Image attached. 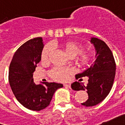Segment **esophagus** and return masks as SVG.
<instances>
[{"instance_id":"esophagus-1","label":"esophagus","mask_w":125,"mask_h":125,"mask_svg":"<svg viewBox=\"0 0 125 125\" xmlns=\"http://www.w3.org/2000/svg\"><path fill=\"white\" fill-rule=\"evenodd\" d=\"M63 86L65 88H71V85L70 84H63Z\"/></svg>"}]
</instances>
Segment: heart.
<instances>
[{
    "instance_id": "obj_1",
    "label": "heart",
    "mask_w": 125,
    "mask_h": 125,
    "mask_svg": "<svg viewBox=\"0 0 125 125\" xmlns=\"http://www.w3.org/2000/svg\"><path fill=\"white\" fill-rule=\"evenodd\" d=\"M62 51L69 57L73 58L79 54L76 59V62L79 66L85 67L89 65L92 62V56L90 52H82L83 47L82 45L75 42H67L60 45ZM51 52L50 45H46L42 52V60L45 61L48 59ZM73 73V70L70 68H55L51 73V76L53 80L58 82H63L67 79L68 76Z\"/></svg>"
}]
</instances>
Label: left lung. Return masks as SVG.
I'll return each mask as SVG.
<instances>
[{
    "label": "left lung",
    "instance_id": "obj_1",
    "mask_svg": "<svg viewBox=\"0 0 125 125\" xmlns=\"http://www.w3.org/2000/svg\"><path fill=\"white\" fill-rule=\"evenodd\" d=\"M90 42L94 46L96 58L93 64L82 73L76 75V78H89L88 83L84 85L82 79L71 84L74 91L86 90L89 98L82 105L93 106L101 103L109 94L114 83L115 74V63L112 51L105 42L91 37Z\"/></svg>",
    "mask_w": 125,
    "mask_h": 125
}]
</instances>
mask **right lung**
Instances as JSON below:
<instances>
[{
	"label": "right lung",
	"mask_w": 125,
	"mask_h": 125,
	"mask_svg": "<svg viewBox=\"0 0 125 125\" xmlns=\"http://www.w3.org/2000/svg\"><path fill=\"white\" fill-rule=\"evenodd\" d=\"M43 45L42 37L26 42L15 52L9 69V82L15 98L24 107L35 111L48 106L55 91L63 87L54 82L34 83L33 73L41 60Z\"/></svg>",
	"instance_id": "obj_1"
}]
</instances>
